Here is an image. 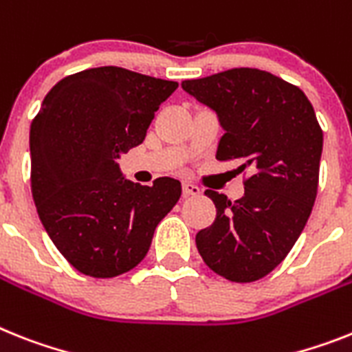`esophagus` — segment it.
<instances>
[{"mask_svg":"<svg viewBox=\"0 0 352 352\" xmlns=\"http://www.w3.org/2000/svg\"><path fill=\"white\" fill-rule=\"evenodd\" d=\"M182 195H184V197H195V195H200V188L199 186L191 184V182H184V184H182Z\"/></svg>","mask_w":352,"mask_h":352,"instance_id":"34e87169","label":"esophagus"}]
</instances>
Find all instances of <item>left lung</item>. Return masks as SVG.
I'll return each mask as SVG.
<instances>
[{
  "label": "left lung",
  "mask_w": 352,
  "mask_h": 352,
  "mask_svg": "<svg viewBox=\"0 0 352 352\" xmlns=\"http://www.w3.org/2000/svg\"><path fill=\"white\" fill-rule=\"evenodd\" d=\"M182 89L217 111L226 134L218 161H240V200L208 190L212 226L197 232L204 263L232 283L258 281L288 256L317 199L322 129L306 94L254 67L184 80Z\"/></svg>",
  "instance_id": "1"
}]
</instances>
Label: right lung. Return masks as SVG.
Masks as SVG:
<instances>
[{
    "mask_svg": "<svg viewBox=\"0 0 352 352\" xmlns=\"http://www.w3.org/2000/svg\"><path fill=\"white\" fill-rule=\"evenodd\" d=\"M177 82L118 66L62 78L30 126L32 197L44 229L69 265L107 279L138 267L159 221L181 199L170 177L141 186L116 159L143 143Z\"/></svg>",
    "mask_w": 352,
    "mask_h": 352,
    "instance_id": "add662e5",
    "label": "right lung"
}]
</instances>
